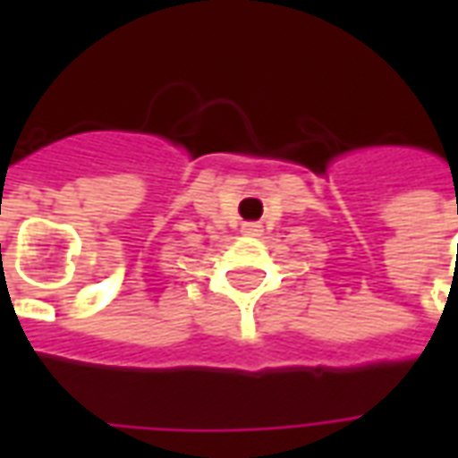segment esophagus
I'll use <instances>...</instances> for the list:
<instances>
[{
  "label": "esophagus",
  "instance_id": "obj_1",
  "mask_svg": "<svg viewBox=\"0 0 458 458\" xmlns=\"http://www.w3.org/2000/svg\"><path fill=\"white\" fill-rule=\"evenodd\" d=\"M242 235H250V238H258L262 235V225L259 223H242V230H240Z\"/></svg>",
  "mask_w": 458,
  "mask_h": 458
}]
</instances>
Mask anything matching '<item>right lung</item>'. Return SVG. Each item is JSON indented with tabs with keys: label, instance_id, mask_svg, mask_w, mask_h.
Returning a JSON list of instances; mask_svg holds the SVG:
<instances>
[{
	"label": "right lung",
	"instance_id": "obj_1",
	"mask_svg": "<svg viewBox=\"0 0 458 458\" xmlns=\"http://www.w3.org/2000/svg\"><path fill=\"white\" fill-rule=\"evenodd\" d=\"M0 248H2V245H0Z\"/></svg>",
	"mask_w": 458,
	"mask_h": 458
}]
</instances>
